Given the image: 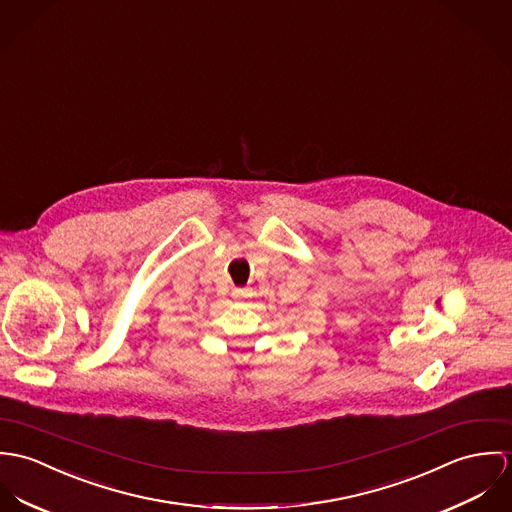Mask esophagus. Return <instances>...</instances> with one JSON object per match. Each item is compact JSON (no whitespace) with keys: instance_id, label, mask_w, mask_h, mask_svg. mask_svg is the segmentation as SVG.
Here are the masks:
<instances>
[{"instance_id":"esophagus-1","label":"esophagus","mask_w":512,"mask_h":512,"mask_svg":"<svg viewBox=\"0 0 512 512\" xmlns=\"http://www.w3.org/2000/svg\"><path fill=\"white\" fill-rule=\"evenodd\" d=\"M245 292H247L245 288H233V292H231V294H233V296H243Z\"/></svg>"}]
</instances>
